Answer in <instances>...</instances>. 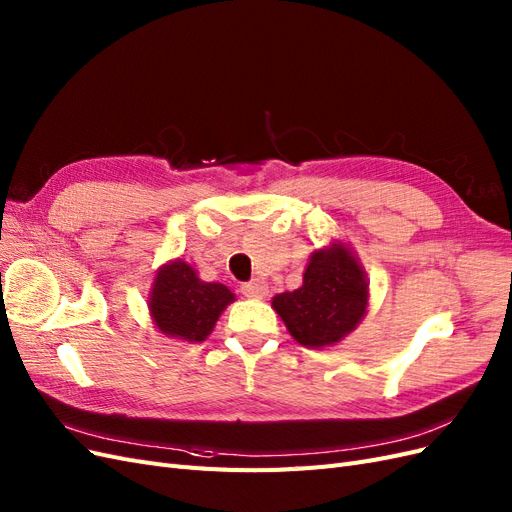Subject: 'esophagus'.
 Returning a JSON list of instances; mask_svg holds the SVG:
<instances>
[{
	"instance_id": "obj_1",
	"label": "esophagus",
	"mask_w": 512,
	"mask_h": 512,
	"mask_svg": "<svg viewBox=\"0 0 512 512\" xmlns=\"http://www.w3.org/2000/svg\"><path fill=\"white\" fill-rule=\"evenodd\" d=\"M240 291L246 295V298H263L268 293V285L263 280H251V283H244Z\"/></svg>"
}]
</instances>
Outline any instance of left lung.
Wrapping results in <instances>:
<instances>
[{
    "label": "left lung",
    "mask_w": 512,
    "mask_h": 512,
    "mask_svg": "<svg viewBox=\"0 0 512 512\" xmlns=\"http://www.w3.org/2000/svg\"><path fill=\"white\" fill-rule=\"evenodd\" d=\"M289 334L304 346H332L364 319L368 283L359 261L342 244L312 255L300 289L272 300Z\"/></svg>",
    "instance_id": "left-lung-1"
}]
</instances>
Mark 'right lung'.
Instances as JSON below:
<instances>
[{
    "label": "right lung",
    "mask_w": 512,
    "mask_h": 512,
    "mask_svg": "<svg viewBox=\"0 0 512 512\" xmlns=\"http://www.w3.org/2000/svg\"><path fill=\"white\" fill-rule=\"evenodd\" d=\"M151 315L163 334L200 342L210 332L234 293L221 283H204L185 261L163 266L151 291Z\"/></svg>",
    "instance_id": "obj_1"
}]
</instances>
